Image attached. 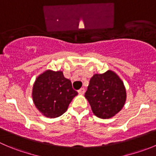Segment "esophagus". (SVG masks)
I'll return each mask as SVG.
<instances>
[{"mask_svg":"<svg viewBox=\"0 0 156 156\" xmlns=\"http://www.w3.org/2000/svg\"><path fill=\"white\" fill-rule=\"evenodd\" d=\"M85 90L84 88H81V89L78 90V94H85Z\"/></svg>","mask_w":156,"mask_h":156,"instance_id":"34e87169","label":"esophagus"}]
</instances>
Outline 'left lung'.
Listing matches in <instances>:
<instances>
[{
    "instance_id": "left-lung-1",
    "label": "left lung",
    "mask_w": 156,
    "mask_h": 156,
    "mask_svg": "<svg viewBox=\"0 0 156 156\" xmlns=\"http://www.w3.org/2000/svg\"><path fill=\"white\" fill-rule=\"evenodd\" d=\"M85 96L94 115L106 119L122 110L126 101V90L119 75L108 70L93 75Z\"/></svg>"
}]
</instances>
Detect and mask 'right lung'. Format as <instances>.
<instances>
[{"mask_svg": "<svg viewBox=\"0 0 156 156\" xmlns=\"http://www.w3.org/2000/svg\"><path fill=\"white\" fill-rule=\"evenodd\" d=\"M78 92L62 71L46 70L36 78L32 98L38 111L45 117L55 119L63 115Z\"/></svg>", "mask_w": 156, "mask_h": 156, "instance_id": "obj_1", "label": "right lung"}]
</instances>
